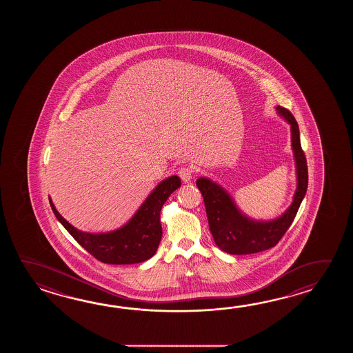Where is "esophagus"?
Listing matches in <instances>:
<instances>
[{
  "label": "esophagus",
  "mask_w": 353,
  "mask_h": 353,
  "mask_svg": "<svg viewBox=\"0 0 353 353\" xmlns=\"http://www.w3.org/2000/svg\"><path fill=\"white\" fill-rule=\"evenodd\" d=\"M178 174H179L180 179L183 180L184 183H188V181H190L192 178H193L194 170H193L192 166L185 165L183 166V168H180Z\"/></svg>",
  "instance_id": "obj_1"
}]
</instances>
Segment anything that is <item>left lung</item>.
<instances>
[{"mask_svg":"<svg viewBox=\"0 0 353 353\" xmlns=\"http://www.w3.org/2000/svg\"><path fill=\"white\" fill-rule=\"evenodd\" d=\"M278 112L292 126V146L296 163L298 188L289 210L281 217L270 222H257L243 216L234 205L232 198L216 183L207 178L196 180V187L204 199L210 233L218 248L231 255H248L274 248L293 223L301 201L307 193V165L300 143L299 126L293 114L281 105Z\"/></svg>","mask_w":353,"mask_h":353,"instance_id":"left-lung-1","label":"left lung"}]
</instances>
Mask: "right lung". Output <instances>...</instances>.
Listing matches in <instances>:
<instances>
[{"label": "right lung", "mask_w": 353, "mask_h": 353, "mask_svg": "<svg viewBox=\"0 0 353 353\" xmlns=\"http://www.w3.org/2000/svg\"><path fill=\"white\" fill-rule=\"evenodd\" d=\"M181 184L179 176L173 175L163 180L143 203L128 225L108 233L82 232L68 223L55 210L52 199L50 207L55 217L85 251L98 261L111 265L143 263L155 255L163 236L160 210L169 195Z\"/></svg>", "instance_id": "add662e5"}]
</instances>
